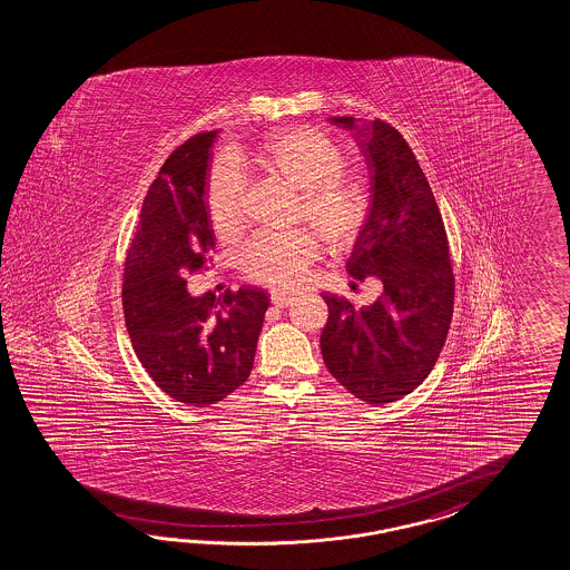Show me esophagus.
<instances>
[{"label":"esophagus","instance_id":"1","mask_svg":"<svg viewBox=\"0 0 570 570\" xmlns=\"http://www.w3.org/2000/svg\"><path fill=\"white\" fill-rule=\"evenodd\" d=\"M272 303H274L276 307H288L291 303H294V294L284 293V291H274V293H272Z\"/></svg>","mask_w":570,"mask_h":570}]
</instances>
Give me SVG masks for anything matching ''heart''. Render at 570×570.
<instances>
[{
    "instance_id": "heart-1",
    "label": "heart",
    "mask_w": 570,
    "mask_h": 570,
    "mask_svg": "<svg viewBox=\"0 0 570 570\" xmlns=\"http://www.w3.org/2000/svg\"><path fill=\"white\" fill-rule=\"evenodd\" d=\"M250 159L301 190L298 219L313 224L330 245L354 243L367 219V197L344 178L348 159L334 140L315 128H288L263 140ZM243 190V171L222 157L205 183L207 217L222 240H230L245 226ZM320 253L322 240L311 228L262 230L243 246L238 263L253 282L294 286Z\"/></svg>"
}]
</instances>
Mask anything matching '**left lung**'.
Returning a JSON list of instances; mask_svg holds the SVG:
<instances>
[{
	"label": "left lung",
	"mask_w": 570,
	"mask_h": 570,
	"mask_svg": "<svg viewBox=\"0 0 570 570\" xmlns=\"http://www.w3.org/2000/svg\"><path fill=\"white\" fill-rule=\"evenodd\" d=\"M330 122L356 130L367 157L371 207L346 269L375 276L384 294L361 311L327 296L322 354L327 371L370 404L401 401L433 370L444 348L454 308V274L446 228L430 183L401 132L353 116Z\"/></svg>",
	"instance_id": "left-lung-1"
}]
</instances>
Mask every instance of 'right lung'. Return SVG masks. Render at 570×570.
<instances>
[{"mask_svg": "<svg viewBox=\"0 0 570 570\" xmlns=\"http://www.w3.org/2000/svg\"><path fill=\"white\" fill-rule=\"evenodd\" d=\"M217 130L185 140L159 169L140 207L124 263L126 330L140 365L174 401L209 406L253 370L269 296L243 286L190 296L186 276L216 248L205 209L209 149Z\"/></svg>", "mask_w": 570, "mask_h": 570, "instance_id": "add662e5", "label": "right lung"}]
</instances>
